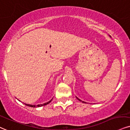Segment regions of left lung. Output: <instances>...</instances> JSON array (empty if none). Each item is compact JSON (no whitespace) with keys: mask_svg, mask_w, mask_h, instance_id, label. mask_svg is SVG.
I'll use <instances>...</instances> for the list:
<instances>
[{"mask_svg":"<svg viewBox=\"0 0 130 130\" xmlns=\"http://www.w3.org/2000/svg\"><path fill=\"white\" fill-rule=\"evenodd\" d=\"M77 98V99H78V100H79V101H81V100H80V99H78V98ZM82 102H84V101H82ZM85 103H86V102H85Z\"/></svg>","mask_w":130,"mask_h":130,"instance_id":"left-lung-1","label":"left lung"}]
</instances>
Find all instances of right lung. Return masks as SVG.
<instances>
[{
	"instance_id": "add662e5",
	"label": "right lung",
	"mask_w": 130,
	"mask_h": 130,
	"mask_svg": "<svg viewBox=\"0 0 130 130\" xmlns=\"http://www.w3.org/2000/svg\"><path fill=\"white\" fill-rule=\"evenodd\" d=\"M52 99H51V101H49V102H46V103H44V104H40V105H31V104H25V103H24V104H25V105H27V106H28V107H38L44 106V105H47V104L50 103V102H51V101H52Z\"/></svg>"
}]
</instances>
